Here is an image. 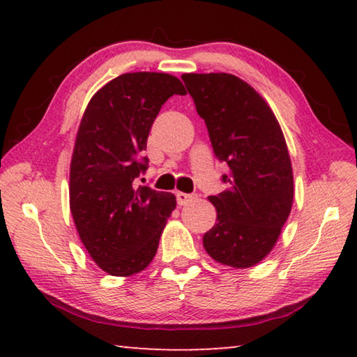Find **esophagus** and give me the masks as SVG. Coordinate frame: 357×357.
Listing matches in <instances>:
<instances>
[{"label": "esophagus", "instance_id": "1", "mask_svg": "<svg viewBox=\"0 0 357 357\" xmlns=\"http://www.w3.org/2000/svg\"><path fill=\"white\" fill-rule=\"evenodd\" d=\"M176 200H178L179 206H184V204H187V203L193 200V195H192V193L178 192V193H176Z\"/></svg>", "mask_w": 357, "mask_h": 357}]
</instances>
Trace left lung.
<instances>
[{
	"label": "left lung",
	"mask_w": 357,
	"mask_h": 357,
	"mask_svg": "<svg viewBox=\"0 0 357 357\" xmlns=\"http://www.w3.org/2000/svg\"><path fill=\"white\" fill-rule=\"evenodd\" d=\"M228 189L211 195L217 223L204 233L208 255L250 268L273 250L293 204L288 148L274 113L250 84L231 74H184Z\"/></svg>",
	"instance_id": "1"
}]
</instances>
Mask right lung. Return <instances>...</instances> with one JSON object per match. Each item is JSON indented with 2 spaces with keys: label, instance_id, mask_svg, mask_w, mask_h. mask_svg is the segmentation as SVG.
I'll return each instance as SVG.
<instances>
[{
  "label": "right lung",
  "instance_id": "right-lung-1",
  "mask_svg": "<svg viewBox=\"0 0 357 357\" xmlns=\"http://www.w3.org/2000/svg\"><path fill=\"white\" fill-rule=\"evenodd\" d=\"M185 89L159 72L123 74L93 96L78 128L70 162V213L91 258L112 275H132L153 261L173 193L135 181L146 173L143 155L162 105Z\"/></svg>",
  "mask_w": 357,
  "mask_h": 357
}]
</instances>
